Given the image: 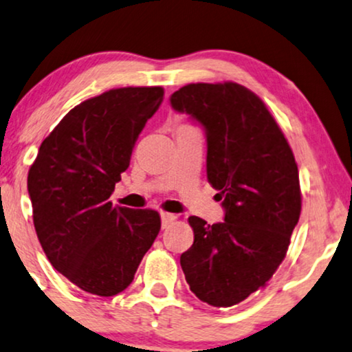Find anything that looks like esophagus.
<instances>
[{"instance_id":"34e87169","label":"esophagus","mask_w":352,"mask_h":352,"mask_svg":"<svg viewBox=\"0 0 352 352\" xmlns=\"http://www.w3.org/2000/svg\"><path fill=\"white\" fill-rule=\"evenodd\" d=\"M177 215L173 214H168V212H162L161 214V220H162V228H167L168 225H170L172 222H175Z\"/></svg>"}]
</instances>
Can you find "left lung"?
Listing matches in <instances>:
<instances>
[{
    "mask_svg": "<svg viewBox=\"0 0 352 352\" xmlns=\"http://www.w3.org/2000/svg\"><path fill=\"white\" fill-rule=\"evenodd\" d=\"M170 104L206 129L208 182L225 209L219 223L188 217L195 241L182 269L201 301L235 306L264 288L287 256L301 214L298 164L264 101L240 83H190Z\"/></svg>",
    "mask_w": 352,
    "mask_h": 352,
    "instance_id": "8db88e82",
    "label": "left lung"
}]
</instances>
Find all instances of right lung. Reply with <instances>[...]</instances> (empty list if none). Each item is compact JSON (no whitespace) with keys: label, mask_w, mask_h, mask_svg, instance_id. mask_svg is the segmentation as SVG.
Wrapping results in <instances>:
<instances>
[{"label":"right lung","mask_w":352,"mask_h":352,"mask_svg":"<svg viewBox=\"0 0 352 352\" xmlns=\"http://www.w3.org/2000/svg\"><path fill=\"white\" fill-rule=\"evenodd\" d=\"M162 87H125L70 109L30 166L34 225L46 257L83 292L116 296L132 283L161 215L112 206L138 135L159 109Z\"/></svg>","instance_id":"right-lung-1"}]
</instances>
